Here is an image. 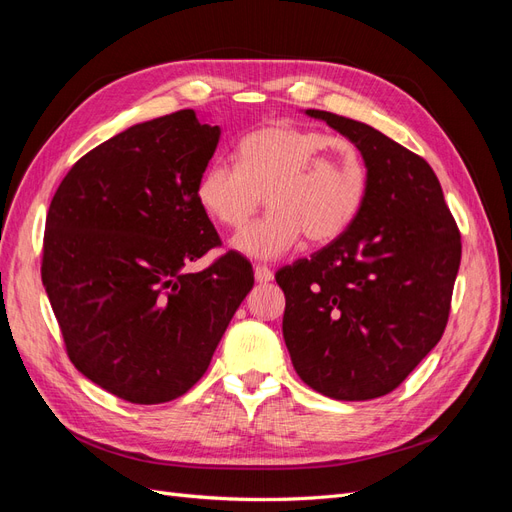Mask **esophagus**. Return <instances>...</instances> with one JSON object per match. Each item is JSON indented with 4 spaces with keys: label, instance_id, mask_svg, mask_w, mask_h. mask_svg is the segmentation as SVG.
<instances>
[{
    "label": "esophagus",
    "instance_id": "1",
    "mask_svg": "<svg viewBox=\"0 0 512 512\" xmlns=\"http://www.w3.org/2000/svg\"><path fill=\"white\" fill-rule=\"evenodd\" d=\"M254 277H256V282L267 284V282L273 280V271L269 267H265V265H256L254 267Z\"/></svg>",
    "mask_w": 512,
    "mask_h": 512
}]
</instances>
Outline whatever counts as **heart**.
Wrapping results in <instances>:
<instances>
[{"label": "heart", "instance_id": "obj_1", "mask_svg": "<svg viewBox=\"0 0 512 512\" xmlns=\"http://www.w3.org/2000/svg\"><path fill=\"white\" fill-rule=\"evenodd\" d=\"M237 158L239 164H207L196 183V198L209 218L241 230L265 196L269 213L235 239L237 250L247 256L280 258L303 237L314 245L331 243L363 207V156L335 134L271 123L241 138Z\"/></svg>", "mask_w": 512, "mask_h": 512}]
</instances>
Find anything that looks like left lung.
Here are the masks:
<instances>
[{
	"mask_svg": "<svg viewBox=\"0 0 512 512\" xmlns=\"http://www.w3.org/2000/svg\"><path fill=\"white\" fill-rule=\"evenodd\" d=\"M361 151L363 207L342 237L275 273L282 331L314 391L365 401L395 391L440 342L461 235L431 166L367 123L309 108Z\"/></svg>",
	"mask_w": 512,
	"mask_h": 512,
	"instance_id": "8db88e82",
	"label": "left lung"
}]
</instances>
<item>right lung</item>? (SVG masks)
Masks as SVG:
<instances>
[{"instance_id": "right-lung-1", "label": "right lung", "mask_w": 512, "mask_h": 512, "mask_svg": "<svg viewBox=\"0 0 512 512\" xmlns=\"http://www.w3.org/2000/svg\"><path fill=\"white\" fill-rule=\"evenodd\" d=\"M220 128L192 108L136 123L76 162L51 200L42 284L85 378L130 404H164L203 378L254 286L252 265L220 245L196 183Z\"/></svg>"}]
</instances>
